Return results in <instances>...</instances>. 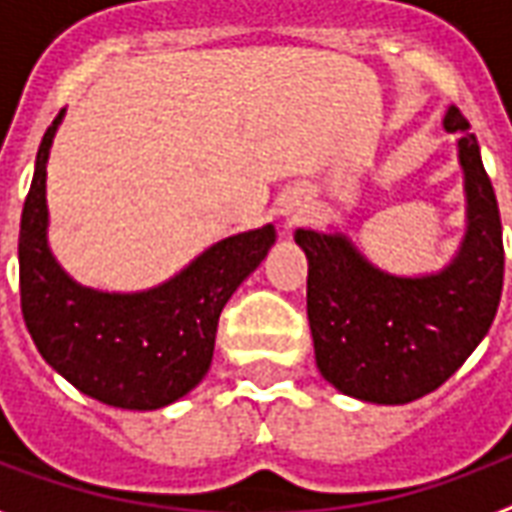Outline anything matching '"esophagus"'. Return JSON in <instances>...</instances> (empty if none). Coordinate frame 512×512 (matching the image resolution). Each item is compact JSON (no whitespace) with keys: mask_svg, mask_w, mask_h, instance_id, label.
<instances>
[{"mask_svg":"<svg viewBox=\"0 0 512 512\" xmlns=\"http://www.w3.org/2000/svg\"><path fill=\"white\" fill-rule=\"evenodd\" d=\"M281 215L286 218V223H297V220L305 215V207H302L300 199H289L286 204L281 207Z\"/></svg>","mask_w":512,"mask_h":512,"instance_id":"obj_1","label":"esophagus"}]
</instances>
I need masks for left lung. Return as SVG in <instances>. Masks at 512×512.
<instances>
[{"instance_id":"left-lung-1","label":"left lung","mask_w":512,"mask_h":512,"mask_svg":"<svg viewBox=\"0 0 512 512\" xmlns=\"http://www.w3.org/2000/svg\"><path fill=\"white\" fill-rule=\"evenodd\" d=\"M442 125L458 133L466 196L464 240L442 270L393 275L343 231H294L308 259L316 368L338 393L365 404H409L434 393L486 338L502 297V220L480 144L455 106Z\"/></svg>"}]
</instances>
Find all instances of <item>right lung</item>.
Wrapping results in <instances>:
<instances>
[{
	"label": "right lung",
	"mask_w": 512,
	"mask_h": 512,
	"mask_svg": "<svg viewBox=\"0 0 512 512\" xmlns=\"http://www.w3.org/2000/svg\"><path fill=\"white\" fill-rule=\"evenodd\" d=\"M65 111L40 141L21 212V311L37 352L100 404L152 412L207 376L223 305L275 245V226L215 242L144 292H100L73 281L48 245L46 166Z\"/></svg>",
	"instance_id": "right-lung-1"
}]
</instances>
